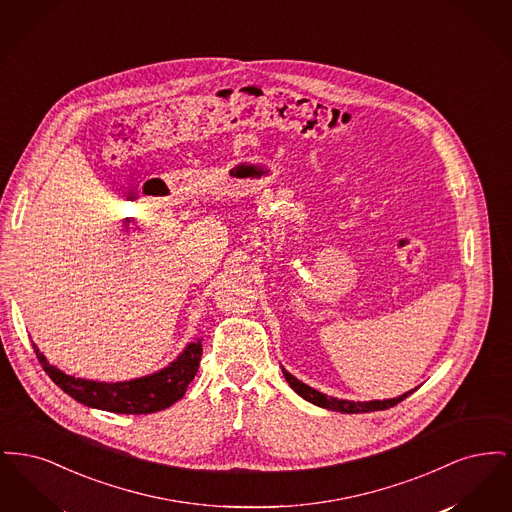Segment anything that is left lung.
<instances>
[{"instance_id": "8db88e82", "label": "left lung", "mask_w": 512, "mask_h": 512, "mask_svg": "<svg viewBox=\"0 0 512 512\" xmlns=\"http://www.w3.org/2000/svg\"><path fill=\"white\" fill-rule=\"evenodd\" d=\"M290 388H292L297 395H301L303 399H307L309 403L318 405L322 409H328V411H336V413L345 414H357V413H372V411H384V409H390L395 407L397 403H401L403 399H407L414 390L407 391L399 397H393V399H384V401H345V399H338V397H328L320 391L313 390L311 386L299 382L295 376H292L286 368H282Z\"/></svg>"}]
</instances>
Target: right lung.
<instances>
[{
    "label": "right lung",
    "mask_w": 512,
    "mask_h": 512,
    "mask_svg": "<svg viewBox=\"0 0 512 512\" xmlns=\"http://www.w3.org/2000/svg\"><path fill=\"white\" fill-rule=\"evenodd\" d=\"M34 351L49 378L78 403L109 413L149 414L163 411L178 399H182L197 374L203 347L201 340L192 341L180 353V357L163 370L144 378L115 384L69 376L63 370L49 365L48 359L40 353L36 345Z\"/></svg>",
    "instance_id": "obj_1"
}]
</instances>
